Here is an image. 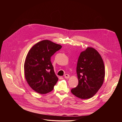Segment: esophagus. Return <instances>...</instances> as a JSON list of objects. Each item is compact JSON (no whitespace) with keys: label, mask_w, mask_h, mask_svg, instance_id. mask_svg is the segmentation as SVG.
<instances>
[{"label":"esophagus","mask_w":122,"mask_h":122,"mask_svg":"<svg viewBox=\"0 0 122 122\" xmlns=\"http://www.w3.org/2000/svg\"><path fill=\"white\" fill-rule=\"evenodd\" d=\"M64 77H65V78H66V79H68V78H69L70 75H69V74H65V75H64Z\"/></svg>","instance_id":"esophagus-1"}]
</instances>
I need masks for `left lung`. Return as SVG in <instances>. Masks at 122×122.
<instances>
[{
	"label": "left lung",
	"instance_id": "left-lung-1",
	"mask_svg": "<svg viewBox=\"0 0 122 122\" xmlns=\"http://www.w3.org/2000/svg\"><path fill=\"white\" fill-rule=\"evenodd\" d=\"M76 72L78 84L71 93L82 99L93 97L102 86L105 78V67L101 56L92 47L81 52L77 62Z\"/></svg>",
	"mask_w": 122,
	"mask_h": 122
}]
</instances>
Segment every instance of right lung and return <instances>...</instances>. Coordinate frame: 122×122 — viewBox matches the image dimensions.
I'll use <instances>...</instances> for the list:
<instances>
[{
	"label": "right lung",
	"instance_id": "obj_1",
	"mask_svg": "<svg viewBox=\"0 0 122 122\" xmlns=\"http://www.w3.org/2000/svg\"><path fill=\"white\" fill-rule=\"evenodd\" d=\"M62 46L49 40L41 41L33 46L26 57L24 75L28 85L40 94L52 91L58 81L51 57Z\"/></svg>",
	"mask_w": 122,
	"mask_h": 122
}]
</instances>
